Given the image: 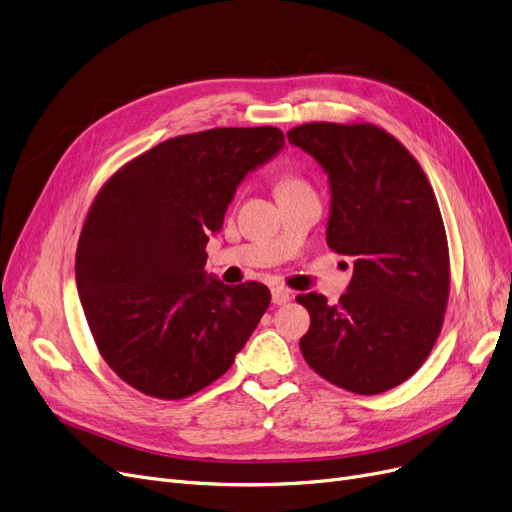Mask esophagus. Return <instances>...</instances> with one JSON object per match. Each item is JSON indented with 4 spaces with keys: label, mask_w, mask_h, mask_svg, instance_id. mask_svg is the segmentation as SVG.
Returning a JSON list of instances; mask_svg holds the SVG:
<instances>
[{
    "label": "esophagus",
    "mask_w": 512,
    "mask_h": 512,
    "mask_svg": "<svg viewBox=\"0 0 512 512\" xmlns=\"http://www.w3.org/2000/svg\"><path fill=\"white\" fill-rule=\"evenodd\" d=\"M272 301L276 306H285L291 301V291L285 287H274L272 289Z\"/></svg>",
    "instance_id": "esophagus-1"
}]
</instances>
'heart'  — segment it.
<instances>
[{
	"label": "heart",
	"mask_w": 512,
	"mask_h": 512,
	"mask_svg": "<svg viewBox=\"0 0 512 512\" xmlns=\"http://www.w3.org/2000/svg\"><path fill=\"white\" fill-rule=\"evenodd\" d=\"M306 183L301 181L299 177H293V175H285V177H280L278 181H276V194H280V192H289V189H295V187H304Z\"/></svg>",
	"instance_id": "1"
}]
</instances>
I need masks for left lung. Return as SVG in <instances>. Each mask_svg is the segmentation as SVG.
I'll return each mask as SVG.
<instances>
[{
  "mask_svg": "<svg viewBox=\"0 0 512 512\" xmlns=\"http://www.w3.org/2000/svg\"><path fill=\"white\" fill-rule=\"evenodd\" d=\"M287 139L329 173L327 244L354 257L335 306L297 295L310 312L299 350L339 388L386 392L424 365L443 327L451 274L437 196L409 149L375 124L310 122Z\"/></svg>",
  "mask_w": 512,
  "mask_h": 512,
  "instance_id": "1",
  "label": "left lung"
}]
</instances>
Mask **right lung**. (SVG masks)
Returning <instances> with one entry per match:
<instances>
[{"mask_svg":"<svg viewBox=\"0 0 512 512\" xmlns=\"http://www.w3.org/2000/svg\"><path fill=\"white\" fill-rule=\"evenodd\" d=\"M282 147L274 126L192 132L132 158L94 196L75 280L94 344L128 386L179 401L232 367L272 295L206 278L204 246L236 185Z\"/></svg>","mask_w":512,"mask_h":512,"instance_id":"right-lung-1","label":"right lung"}]
</instances>
